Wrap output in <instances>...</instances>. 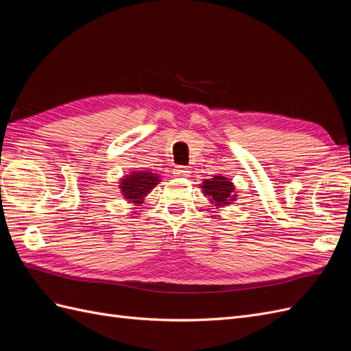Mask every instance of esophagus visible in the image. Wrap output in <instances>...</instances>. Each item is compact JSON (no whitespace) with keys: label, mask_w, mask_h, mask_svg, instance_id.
I'll use <instances>...</instances> for the list:
<instances>
[{"label":"esophagus","mask_w":351,"mask_h":351,"mask_svg":"<svg viewBox=\"0 0 351 351\" xmlns=\"http://www.w3.org/2000/svg\"><path fill=\"white\" fill-rule=\"evenodd\" d=\"M176 177H189V174H190V171H189V168L187 167H184V165H177L176 168H174V173H173Z\"/></svg>","instance_id":"34e87169"}]
</instances>
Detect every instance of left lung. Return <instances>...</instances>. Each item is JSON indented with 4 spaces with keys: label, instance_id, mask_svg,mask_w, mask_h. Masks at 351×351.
Returning a JSON list of instances; mask_svg holds the SVG:
<instances>
[{
    "label": "left lung",
    "instance_id": "8db88e82",
    "mask_svg": "<svg viewBox=\"0 0 351 351\" xmlns=\"http://www.w3.org/2000/svg\"><path fill=\"white\" fill-rule=\"evenodd\" d=\"M204 193L210 197L212 202H215L217 205H230L232 200H234V196H232V184L228 182L227 178L215 176L214 178L206 180L204 182Z\"/></svg>",
    "mask_w": 351,
    "mask_h": 351
}]
</instances>
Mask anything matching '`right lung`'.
<instances>
[{"label": "right lung", "instance_id": "1", "mask_svg": "<svg viewBox=\"0 0 351 351\" xmlns=\"http://www.w3.org/2000/svg\"><path fill=\"white\" fill-rule=\"evenodd\" d=\"M159 178L154 173L134 171L130 177H125L121 182V190L125 199L141 204L143 196L158 184Z\"/></svg>", "mask_w": 351, "mask_h": 351}]
</instances>
